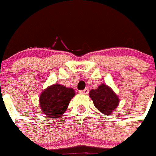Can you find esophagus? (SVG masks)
<instances>
[{
	"instance_id": "34e87169",
	"label": "esophagus",
	"mask_w": 156,
	"mask_h": 156,
	"mask_svg": "<svg viewBox=\"0 0 156 156\" xmlns=\"http://www.w3.org/2000/svg\"><path fill=\"white\" fill-rule=\"evenodd\" d=\"M89 92V89L88 88H86V89H84L82 90H80V93L81 94H88Z\"/></svg>"
}]
</instances>
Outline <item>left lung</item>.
Masks as SVG:
<instances>
[{
    "instance_id": "1",
    "label": "left lung",
    "mask_w": 156,
    "mask_h": 156,
    "mask_svg": "<svg viewBox=\"0 0 156 156\" xmlns=\"http://www.w3.org/2000/svg\"><path fill=\"white\" fill-rule=\"evenodd\" d=\"M89 95L94 106L105 115H111L112 112L119 106V97L111 87L105 84L100 85L96 90H90Z\"/></svg>"
}]
</instances>
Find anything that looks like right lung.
Masks as SVG:
<instances>
[{
	"mask_svg": "<svg viewBox=\"0 0 156 156\" xmlns=\"http://www.w3.org/2000/svg\"><path fill=\"white\" fill-rule=\"evenodd\" d=\"M75 95L76 92L72 88L60 84L52 85L41 93L39 98L41 110L48 118L58 119L65 113Z\"/></svg>",
	"mask_w": 156,
	"mask_h": 156,
	"instance_id": "obj_1",
	"label": "right lung"
}]
</instances>
